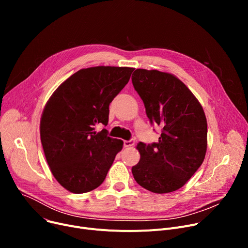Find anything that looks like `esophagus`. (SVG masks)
<instances>
[{
	"mask_svg": "<svg viewBox=\"0 0 248 248\" xmlns=\"http://www.w3.org/2000/svg\"><path fill=\"white\" fill-rule=\"evenodd\" d=\"M134 145H135V140H124V148L133 147Z\"/></svg>",
	"mask_w": 248,
	"mask_h": 248,
	"instance_id": "34e87169",
	"label": "esophagus"
}]
</instances>
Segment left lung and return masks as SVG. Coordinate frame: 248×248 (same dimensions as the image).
Returning <instances> with one entry per match:
<instances>
[{"instance_id": "1", "label": "left lung", "mask_w": 248, "mask_h": 248, "mask_svg": "<svg viewBox=\"0 0 248 248\" xmlns=\"http://www.w3.org/2000/svg\"><path fill=\"white\" fill-rule=\"evenodd\" d=\"M133 85L151 124L163 127L158 142H140V162L132 168L137 183L164 194L183 187L202 165L207 150V121L191 90L175 75L137 69Z\"/></svg>"}]
</instances>
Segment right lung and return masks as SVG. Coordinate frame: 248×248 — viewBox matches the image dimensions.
Wrapping results in <instances>:
<instances>
[{
	"label": "right lung",
	"mask_w": 248,
	"mask_h": 248,
	"mask_svg": "<svg viewBox=\"0 0 248 248\" xmlns=\"http://www.w3.org/2000/svg\"><path fill=\"white\" fill-rule=\"evenodd\" d=\"M134 68L95 66L78 70L51 95L40 121L45 158L58 183L82 194L102 184L124 141L95 132L108 123L109 103Z\"/></svg>",
	"instance_id": "add662e5"
}]
</instances>
